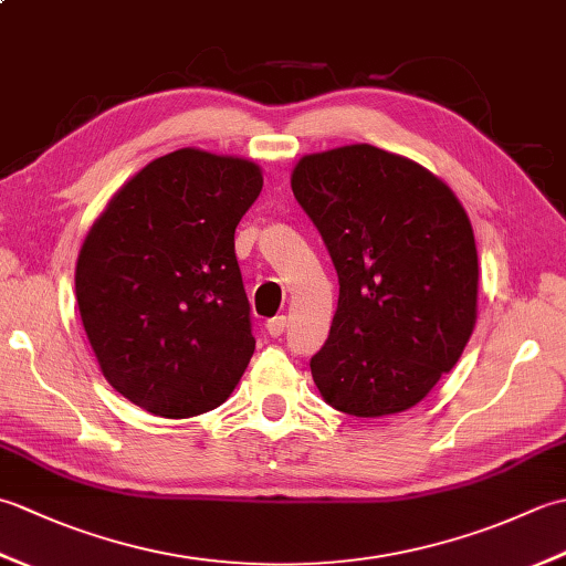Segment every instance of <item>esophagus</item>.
<instances>
[{
	"label": "esophagus",
	"mask_w": 566,
	"mask_h": 566,
	"mask_svg": "<svg viewBox=\"0 0 566 566\" xmlns=\"http://www.w3.org/2000/svg\"><path fill=\"white\" fill-rule=\"evenodd\" d=\"M284 331H286V316H274L268 321V333L272 338H280Z\"/></svg>",
	"instance_id": "34e87169"
}]
</instances>
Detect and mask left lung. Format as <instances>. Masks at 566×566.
Segmentation results:
<instances>
[{
	"label": "left lung",
	"instance_id": "obj_1",
	"mask_svg": "<svg viewBox=\"0 0 566 566\" xmlns=\"http://www.w3.org/2000/svg\"><path fill=\"white\" fill-rule=\"evenodd\" d=\"M298 207L338 272V308L311 357L323 399L357 418L406 411L457 365L476 323L474 231L426 167L367 143L304 155Z\"/></svg>",
	"mask_w": 566,
	"mask_h": 566
}]
</instances>
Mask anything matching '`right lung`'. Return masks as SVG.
Returning <instances> with one entry per match:
<instances>
[{"instance_id": "obj_1", "label": "right lung", "mask_w": 566, "mask_h": 566, "mask_svg": "<svg viewBox=\"0 0 566 566\" xmlns=\"http://www.w3.org/2000/svg\"><path fill=\"white\" fill-rule=\"evenodd\" d=\"M262 191L250 160L182 148L128 179L77 258L82 326L106 381L163 418L221 406L255 353L235 226Z\"/></svg>"}]
</instances>
